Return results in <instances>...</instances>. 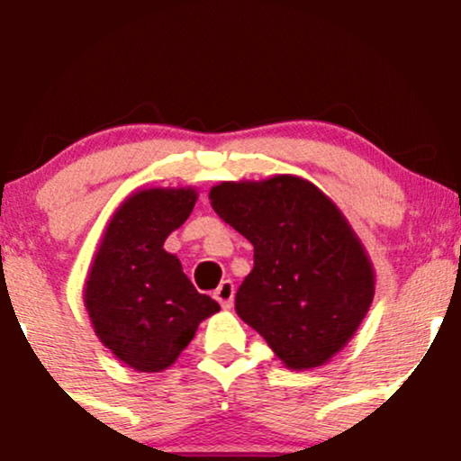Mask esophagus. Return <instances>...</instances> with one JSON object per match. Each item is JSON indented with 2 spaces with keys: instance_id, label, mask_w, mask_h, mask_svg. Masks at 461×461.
Instances as JSON below:
<instances>
[{
  "instance_id": "1",
  "label": "esophagus",
  "mask_w": 461,
  "mask_h": 461,
  "mask_svg": "<svg viewBox=\"0 0 461 461\" xmlns=\"http://www.w3.org/2000/svg\"><path fill=\"white\" fill-rule=\"evenodd\" d=\"M234 294H236V288L231 279H223V282L219 284V288L214 290V299L219 301L223 310H230L231 305H234Z\"/></svg>"
}]
</instances>
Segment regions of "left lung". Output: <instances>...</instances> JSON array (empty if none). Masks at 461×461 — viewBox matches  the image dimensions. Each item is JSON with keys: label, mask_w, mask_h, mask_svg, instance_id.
I'll list each match as a JSON object with an SVG mask.
<instances>
[{"label": "left lung", "mask_w": 461, "mask_h": 461, "mask_svg": "<svg viewBox=\"0 0 461 461\" xmlns=\"http://www.w3.org/2000/svg\"><path fill=\"white\" fill-rule=\"evenodd\" d=\"M214 212L253 245L236 312L290 370L327 364L356 336L375 267L342 210L310 179L273 176L210 188Z\"/></svg>", "instance_id": "left-lung-1"}]
</instances>
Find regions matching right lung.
<instances>
[{
  "label": "right lung",
  "instance_id": "add662e5",
  "mask_svg": "<svg viewBox=\"0 0 461 461\" xmlns=\"http://www.w3.org/2000/svg\"><path fill=\"white\" fill-rule=\"evenodd\" d=\"M197 197L194 186L134 190L110 214L88 267L82 297L95 336L139 373L173 366L199 322L221 310L164 251Z\"/></svg>",
  "mask_w": 461,
  "mask_h": 461
}]
</instances>
